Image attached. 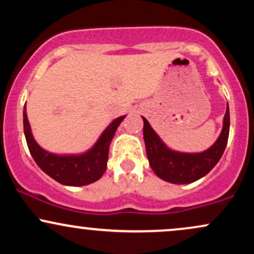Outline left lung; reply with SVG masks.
<instances>
[{
    "label": "left lung",
    "mask_w": 254,
    "mask_h": 254,
    "mask_svg": "<svg viewBox=\"0 0 254 254\" xmlns=\"http://www.w3.org/2000/svg\"><path fill=\"white\" fill-rule=\"evenodd\" d=\"M143 118V117H142ZM143 137L151 170L159 178L172 184H190L206 176L220 161L229 136V109L227 106L223 129L212 147L203 153L186 154L168 149L143 118Z\"/></svg>",
    "instance_id": "1"
}]
</instances>
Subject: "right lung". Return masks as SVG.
Instances as JSON below:
<instances>
[{"label":"right lung","instance_id":"obj_1","mask_svg":"<svg viewBox=\"0 0 254 254\" xmlns=\"http://www.w3.org/2000/svg\"><path fill=\"white\" fill-rule=\"evenodd\" d=\"M125 118L119 117L111 123L94 147L82 155L61 156L44 150L37 144L31 132L26 106L24 107V131L28 149L34 161L42 170L56 182L68 186H83L103 177L107 167L110 143L116 130Z\"/></svg>","mask_w":254,"mask_h":254}]
</instances>
